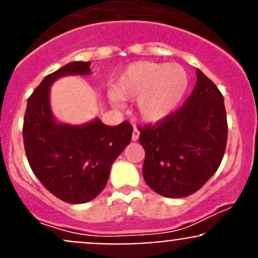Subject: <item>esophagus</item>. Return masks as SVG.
<instances>
[{
	"mask_svg": "<svg viewBox=\"0 0 258 258\" xmlns=\"http://www.w3.org/2000/svg\"><path fill=\"white\" fill-rule=\"evenodd\" d=\"M138 138H139V131L135 127V130H133V133H132V141L133 142L138 141Z\"/></svg>",
	"mask_w": 258,
	"mask_h": 258,
	"instance_id": "34e87169",
	"label": "esophagus"
}]
</instances>
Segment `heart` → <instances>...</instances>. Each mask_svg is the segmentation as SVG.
<instances>
[{"mask_svg":"<svg viewBox=\"0 0 258 258\" xmlns=\"http://www.w3.org/2000/svg\"><path fill=\"white\" fill-rule=\"evenodd\" d=\"M188 85V75L179 65L136 61L119 73L111 94L117 100L136 98L139 117L148 123H158L178 108Z\"/></svg>","mask_w":258,"mask_h":258,"instance_id":"heart-1","label":"heart"}]
</instances>
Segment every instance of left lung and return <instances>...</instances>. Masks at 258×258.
Here are the masks:
<instances>
[{
  "mask_svg": "<svg viewBox=\"0 0 258 258\" xmlns=\"http://www.w3.org/2000/svg\"><path fill=\"white\" fill-rule=\"evenodd\" d=\"M197 84L176 112L138 128L146 150L143 177L154 191L184 198L199 190L220 167L228 125L222 93L197 69Z\"/></svg>",
  "mask_w": 258,
  "mask_h": 258,
  "instance_id": "1",
  "label": "left lung"
}]
</instances>
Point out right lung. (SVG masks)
I'll list each match as a JSON object with an SVG mask.
<instances>
[{
  "label": "right lung",
  "mask_w": 258,
  "mask_h": 258,
  "mask_svg": "<svg viewBox=\"0 0 258 258\" xmlns=\"http://www.w3.org/2000/svg\"><path fill=\"white\" fill-rule=\"evenodd\" d=\"M91 61H73L42 80L29 97L23 126L26 158L32 172L58 199L84 204L108 182L112 162L130 144L132 126H106L98 117L85 125L55 120L51 86L63 76L90 75Z\"/></svg>",
  "instance_id": "1"
}]
</instances>
